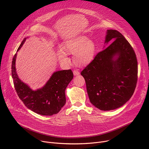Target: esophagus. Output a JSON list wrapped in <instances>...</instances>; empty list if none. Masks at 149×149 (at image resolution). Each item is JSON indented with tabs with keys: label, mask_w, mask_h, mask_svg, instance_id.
Masks as SVG:
<instances>
[{
	"label": "esophagus",
	"mask_w": 149,
	"mask_h": 149,
	"mask_svg": "<svg viewBox=\"0 0 149 149\" xmlns=\"http://www.w3.org/2000/svg\"><path fill=\"white\" fill-rule=\"evenodd\" d=\"M73 74H74V75L76 76V75H79V74H80V72H79L78 70H75L73 71Z\"/></svg>",
	"instance_id": "esophagus-1"
}]
</instances>
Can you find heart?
I'll return each instance as SVG.
<instances>
[{
    "label": "heart",
    "mask_w": 149,
    "mask_h": 149,
    "mask_svg": "<svg viewBox=\"0 0 149 149\" xmlns=\"http://www.w3.org/2000/svg\"><path fill=\"white\" fill-rule=\"evenodd\" d=\"M62 50L57 52L61 62L68 63L67 54H74L73 61L79 67L87 66L94 59L96 46L94 42L86 36H79L68 39L63 42Z\"/></svg>",
    "instance_id": "obj_1"
}]
</instances>
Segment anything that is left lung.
<instances>
[{"instance_id": "obj_1", "label": "left lung", "mask_w": 149, "mask_h": 149, "mask_svg": "<svg viewBox=\"0 0 149 149\" xmlns=\"http://www.w3.org/2000/svg\"><path fill=\"white\" fill-rule=\"evenodd\" d=\"M106 34L105 43L109 45L96 55L81 75L91 104L109 111L121 107L133 95L138 66L134 51L124 36L113 29Z\"/></svg>"}]
</instances>
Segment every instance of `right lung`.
Returning <instances> with one entry per match:
<instances>
[{"instance_id":"obj_1","label":"right lung","mask_w":149,"mask_h":149,"mask_svg":"<svg viewBox=\"0 0 149 149\" xmlns=\"http://www.w3.org/2000/svg\"><path fill=\"white\" fill-rule=\"evenodd\" d=\"M25 40L24 38L17 52L22 47ZM16 55L17 53L15 54L12 62V76L19 98L28 109L37 114L42 116L57 114L66 102L65 93L74 77L72 71L68 70L54 72L43 87L34 91L19 78L15 68Z\"/></svg>"}]
</instances>
